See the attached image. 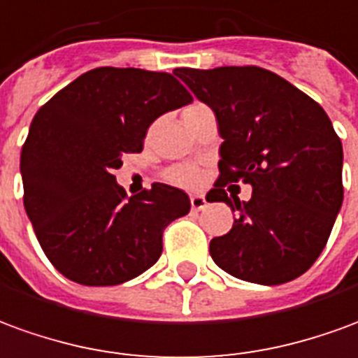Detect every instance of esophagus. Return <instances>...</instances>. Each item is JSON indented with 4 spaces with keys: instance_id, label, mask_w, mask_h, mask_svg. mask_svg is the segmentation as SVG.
I'll use <instances>...</instances> for the list:
<instances>
[{
    "instance_id": "1",
    "label": "esophagus",
    "mask_w": 358,
    "mask_h": 358,
    "mask_svg": "<svg viewBox=\"0 0 358 358\" xmlns=\"http://www.w3.org/2000/svg\"><path fill=\"white\" fill-rule=\"evenodd\" d=\"M206 206V199L202 194H192L191 196V208L192 210H202Z\"/></svg>"
}]
</instances>
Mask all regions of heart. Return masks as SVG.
Returning <instances> with one entry per match:
<instances>
[{"mask_svg": "<svg viewBox=\"0 0 358 358\" xmlns=\"http://www.w3.org/2000/svg\"><path fill=\"white\" fill-rule=\"evenodd\" d=\"M204 110H208L206 106L202 103H191L183 110V121L189 123L192 119L196 117L199 113H202ZM167 183L175 185V187H181V189H194L199 187L200 181H202V173L199 171V167L194 166H175L171 169H167L166 173Z\"/></svg>", "mask_w": 358, "mask_h": 358, "instance_id": "obj_1", "label": "heart"}]
</instances>
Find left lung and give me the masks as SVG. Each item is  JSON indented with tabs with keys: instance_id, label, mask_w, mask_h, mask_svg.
Wrapping results in <instances>:
<instances>
[{
	"instance_id": "obj_1",
	"label": "left lung",
	"mask_w": 358,
	"mask_h": 358,
	"mask_svg": "<svg viewBox=\"0 0 358 358\" xmlns=\"http://www.w3.org/2000/svg\"><path fill=\"white\" fill-rule=\"evenodd\" d=\"M175 75L214 110L224 138L220 177L206 200L225 202L237 217L229 233L210 241L214 262L260 285L303 275L326 247L343 202V148L328 113L256 65L181 67ZM239 180L253 185L248 203L227 196Z\"/></svg>"
}]
</instances>
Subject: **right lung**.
Listing matches in <instances>:
<instances>
[{
    "label": "right lung",
    "mask_w": 358,
    "mask_h": 358,
    "mask_svg": "<svg viewBox=\"0 0 358 358\" xmlns=\"http://www.w3.org/2000/svg\"><path fill=\"white\" fill-rule=\"evenodd\" d=\"M191 102L171 73L98 67L36 111L21 150L22 200L67 280L119 285L156 264L164 229L189 214L191 200L166 183L129 199L113 171L125 154L143 152L154 119Z\"/></svg>",
    "instance_id": "right-lung-1"
}]
</instances>
